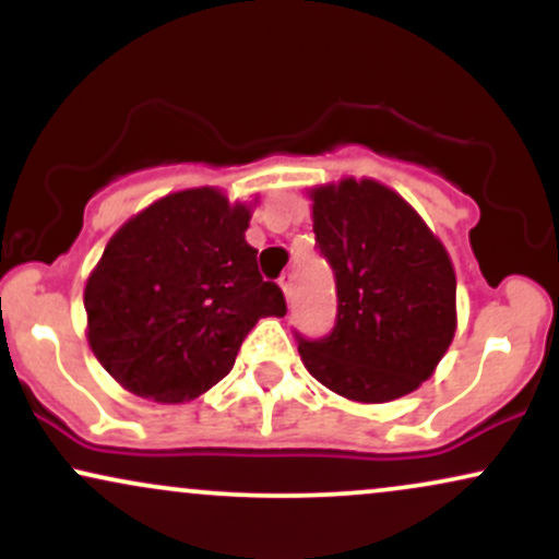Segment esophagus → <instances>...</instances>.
I'll return each mask as SVG.
<instances>
[{
    "instance_id": "esophagus-1",
    "label": "esophagus",
    "mask_w": 559,
    "mask_h": 559,
    "mask_svg": "<svg viewBox=\"0 0 559 559\" xmlns=\"http://www.w3.org/2000/svg\"><path fill=\"white\" fill-rule=\"evenodd\" d=\"M281 288H284V297L288 305L294 301V273H284L281 275Z\"/></svg>"
}]
</instances>
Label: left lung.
I'll return each instance as SVG.
<instances>
[{
	"instance_id": "left-lung-1",
	"label": "left lung",
	"mask_w": 559,
	"mask_h": 559,
	"mask_svg": "<svg viewBox=\"0 0 559 559\" xmlns=\"http://www.w3.org/2000/svg\"><path fill=\"white\" fill-rule=\"evenodd\" d=\"M312 230L336 275V325L299 336L312 378L362 404L400 400L433 376L457 331V278L439 236L389 186L342 178L310 189Z\"/></svg>"
}]
</instances>
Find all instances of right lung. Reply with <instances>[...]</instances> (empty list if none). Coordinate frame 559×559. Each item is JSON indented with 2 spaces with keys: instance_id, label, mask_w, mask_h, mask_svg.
<instances>
[{
  "instance_id": "1",
  "label": "right lung",
  "mask_w": 559,
  "mask_h": 559,
  "mask_svg": "<svg viewBox=\"0 0 559 559\" xmlns=\"http://www.w3.org/2000/svg\"><path fill=\"white\" fill-rule=\"evenodd\" d=\"M252 204L215 186L168 194L112 234L86 278V338L131 394L197 400L234 368L260 318L286 316L284 292L247 243Z\"/></svg>"
}]
</instances>
